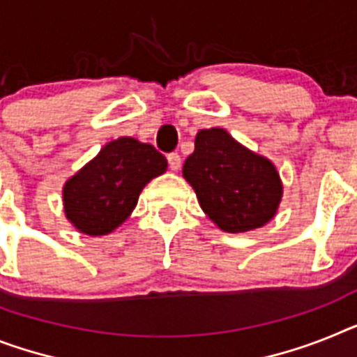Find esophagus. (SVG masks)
Wrapping results in <instances>:
<instances>
[{
	"label": "esophagus",
	"instance_id": "obj_1",
	"mask_svg": "<svg viewBox=\"0 0 357 357\" xmlns=\"http://www.w3.org/2000/svg\"><path fill=\"white\" fill-rule=\"evenodd\" d=\"M167 160H169V169L170 170H179V167H181V155L178 154V152H172V154L167 155Z\"/></svg>",
	"mask_w": 357,
	"mask_h": 357
}]
</instances>
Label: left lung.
<instances>
[{"label":"left lung","mask_w":357,"mask_h":357,"mask_svg":"<svg viewBox=\"0 0 357 357\" xmlns=\"http://www.w3.org/2000/svg\"><path fill=\"white\" fill-rule=\"evenodd\" d=\"M183 178L197 202L225 232H247L275 215L283 196L280 174L263 155L248 151L225 128H203L183 165Z\"/></svg>","instance_id":"1"}]
</instances>
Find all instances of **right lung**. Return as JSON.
<instances>
[{"label": "right lung", "instance_id": "right-lung-1", "mask_svg": "<svg viewBox=\"0 0 357 357\" xmlns=\"http://www.w3.org/2000/svg\"><path fill=\"white\" fill-rule=\"evenodd\" d=\"M165 170L167 160L154 146L118 137L65 183V215L83 234H110L132 214L143 187Z\"/></svg>", "mask_w": 357, "mask_h": 357}]
</instances>
